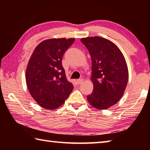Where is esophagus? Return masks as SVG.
Instances as JSON below:
<instances>
[{"mask_svg":"<svg viewBox=\"0 0 150 150\" xmlns=\"http://www.w3.org/2000/svg\"><path fill=\"white\" fill-rule=\"evenodd\" d=\"M83 83V79H79L77 81H76V83H77V85H80L81 83Z\"/></svg>","mask_w":150,"mask_h":150,"instance_id":"obj_1","label":"esophagus"}]
</instances>
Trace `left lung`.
<instances>
[{
	"label": "left lung",
	"instance_id": "1",
	"mask_svg": "<svg viewBox=\"0 0 150 150\" xmlns=\"http://www.w3.org/2000/svg\"><path fill=\"white\" fill-rule=\"evenodd\" d=\"M92 61L91 80L93 91L87 98L99 110L115 105L122 96L128 79V67L121 51L110 40L102 37L81 39Z\"/></svg>",
	"mask_w": 150,
	"mask_h": 150
}]
</instances>
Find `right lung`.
<instances>
[{
    "instance_id": "right-lung-1",
    "label": "right lung",
    "mask_w": 150,
    "mask_h": 150,
    "mask_svg": "<svg viewBox=\"0 0 150 150\" xmlns=\"http://www.w3.org/2000/svg\"><path fill=\"white\" fill-rule=\"evenodd\" d=\"M74 38L46 40L35 47L29 60L26 81L30 95L42 107L54 109L64 103L73 89L66 79L62 59Z\"/></svg>"
}]
</instances>
